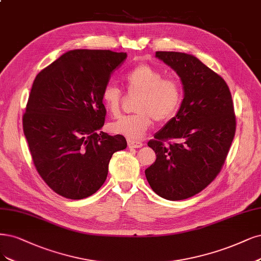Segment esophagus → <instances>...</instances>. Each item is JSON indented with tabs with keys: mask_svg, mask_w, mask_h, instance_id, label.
<instances>
[{
	"mask_svg": "<svg viewBox=\"0 0 261 261\" xmlns=\"http://www.w3.org/2000/svg\"><path fill=\"white\" fill-rule=\"evenodd\" d=\"M127 145L128 148L134 149V148H141L143 146V142L139 140H134V139H127Z\"/></svg>",
	"mask_w": 261,
	"mask_h": 261,
	"instance_id": "esophagus-1",
	"label": "esophagus"
}]
</instances>
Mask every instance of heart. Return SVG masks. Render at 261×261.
I'll return each instance as SVG.
<instances>
[{"mask_svg":"<svg viewBox=\"0 0 261 261\" xmlns=\"http://www.w3.org/2000/svg\"><path fill=\"white\" fill-rule=\"evenodd\" d=\"M127 91L140 94L136 102L137 113L123 116L110 124L113 134L123 135L132 139L141 138L152 126L153 121L166 122L170 120L180 107L182 86L176 77H164L163 72L148 64L135 67L125 76ZM123 93L112 84L103 87L101 101L113 116L121 111Z\"/></svg>","mask_w":261,"mask_h":261,"instance_id":"b5f03b06","label":"heart"}]
</instances>
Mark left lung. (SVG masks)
I'll return each mask as SVG.
<instances>
[{"label": "left lung", "instance_id": "8db88e82", "mask_svg": "<svg viewBox=\"0 0 261 261\" xmlns=\"http://www.w3.org/2000/svg\"><path fill=\"white\" fill-rule=\"evenodd\" d=\"M155 56L180 76L185 98L175 118L149 140L156 160L145 173L158 195L185 200L220 173L236 135L234 107L226 81L194 56L177 51Z\"/></svg>", "mask_w": 261, "mask_h": 261}]
</instances>
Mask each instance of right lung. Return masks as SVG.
Here are the masks:
<instances>
[{
  "label": "right lung",
  "mask_w": 261,
  "mask_h": 261,
  "mask_svg": "<svg viewBox=\"0 0 261 261\" xmlns=\"http://www.w3.org/2000/svg\"><path fill=\"white\" fill-rule=\"evenodd\" d=\"M126 53L74 49L35 77L22 115L33 164L54 192L82 200L99 190L122 135L100 132L107 110L101 93Z\"/></svg>",
  "instance_id": "add662e5"
}]
</instances>
